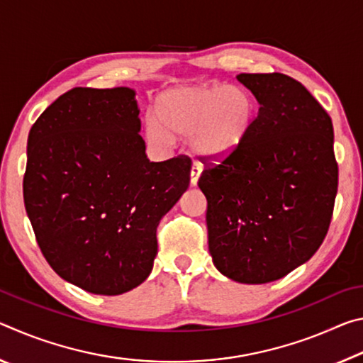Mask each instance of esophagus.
I'll return each mask as SVG.
<instances>
[{"label":"esophagus","instance_id":"34e87169","mask_svg":"<svg viewBox=\"0 0 363 363\" xmlns=\"http://www.w3.org/2000/svg\"><path fill=\"white\" fill-rule=\"evenodd\" d=\"M201 173V164L200 163H194L192 164V169H190V184L192 186H196V182H199V177Z\"/></svg>","mask_w":363,"mask_h":363}]
</instances>
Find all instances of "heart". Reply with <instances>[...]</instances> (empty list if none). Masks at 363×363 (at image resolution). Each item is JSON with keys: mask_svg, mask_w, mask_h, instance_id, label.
<instances>
[{"mask_svg": "<svg viewBox=\"0 0 363 363\" xmlns=\"http://www.w3.org/2000/svg\"><path fill=\"white\" fill-rule=\"evenodd\" d=\"M255 118L253 99L225 84L182 86L162 94L155 104L157 124L171 136H190L192 150L208 160H223L240 149ZM157 127L149 125V138L163 143L167 134Z\"/></svg>", "mask_w": 363, "mask_h": 363, "instance_id": "heart-1", "label": "heart"}]
</instances>
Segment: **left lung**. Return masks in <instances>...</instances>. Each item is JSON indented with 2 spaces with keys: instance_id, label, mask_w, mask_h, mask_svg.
Wrapping results in <instances>:
<instances>
[{
  "instance_id": "1",
  "label": "left lung",
  "mask_w": 363,
  "mask_h": 363,
  "mask_svg": "<svg viewBox=\"0 0 363 363\" xmlns=\"http://www.w3.org/2000/svg\"><path fill=\"white\" fill-rule=\"evenodd\" d=\"M237 79L259 112L240 149L206 163L199 187L214 266L240 284H267L309 261L327 235L337 192L333 123L284 73Z\"/></svg>"
}]
</instances>
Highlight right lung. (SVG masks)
Masks as SVG:
<instances>
[{
	"label": "right lung",
	"instance_id": "1",
	"mask_svg": "<svg viewBox=\"0 0 363 363\" xmlns=\"http://www.w3.org/2000/svg\"><path fill=\"white\" fill-rule=\"evenodd\" d=\"M130 88H73L33 123L23 203L54 272L115 296L149 277L157 227L190 182L186 155L150 162Z\"/></svg>",
	"mask_w": 363,
	"mask_h": 363
}]
</instances>
